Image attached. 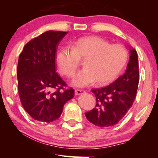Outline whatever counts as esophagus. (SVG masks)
<instances>
[{"label": "esophagus", "mask_w": 158, "mask_h": 158, "mask_svg": "<svg viewBox=\"0 0 158 158\" xmlns=\"http://www.w3.org/2000/svg\"><path fill=\"white\" fill-rule=\"evenodd\" d=\"M85 92V90H82V89H76L75 90V94L76 95H81L84 94Z\"/></svg>", "instance_id": "obj_1"}]
</instances>
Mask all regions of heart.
Masks as SVG:
<instances>
[{"instance_id": "b5f03b06", "label": "heart", "mask_w": 158, "mask_h": 158, "mask_svg": "<svg viewBox=\"0 0 158 158\" xmlns=\"http://www.w3.org/2000/svg\"><path fill=\"white\" fill-rule=\"evenodd\" d=\"M128 55L120 44L110 45L98 36L83 37L75 41L72 47H63L56 54L59 73L67 76L74 73L81 58L87 59L84 69L76 73L72 85L78 87L89 86L97 82L104 85L110 83L125 67Z\"/></svg>"}]
</instances>
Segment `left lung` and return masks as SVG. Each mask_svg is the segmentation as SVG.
I'll return each mask as SVG.
<instances>
[{"mask_svg": "<svg viewBox=\"0 0 158 158\" xmlns=\"http://www.w3.org/2000/svg\"><path fill=\"white\" fill-rule=\"evenodd\" d=\"M130 60L125 73L108 86L92 89L97 99L96 108L85 113L87 120L100 127L116 125L125 117L135 99L139 82L136 51L130 49Z\"/></svg>", "mask_w": 158, "mask_h": 158, "instance_id": "obj_1", "label": "left lung"}]
</instances>
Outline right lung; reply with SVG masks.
Wrapping results in <instances>:
<instances>
[{
    "label": "right lung",
    "mask_w": 158,
    "mask_h": 158,
    "mask_svg": "<svg viewBox=\"0 0 158 158\" xmlns=\"http://www.w3.org/2000/svg\"><path fill=\"white\" fill-rule=\"evenodd\" d=\"M68 32L48 31L26 44L17 64L18 90L26 112L35 120L52 123L60 117L65 103L74 97L56 72V48ZM53 89L56 92L52 93Z\"/></svg>",
    "instance_id": "right-lung-1"
}]
</instances>
